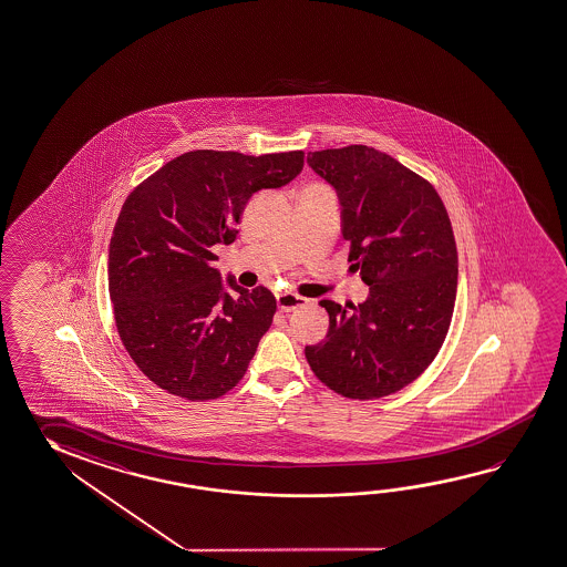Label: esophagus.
Masks as SVG:
<instances>
[{
	"label": "esophagus",
	"instance_id": "34e87169",
	"mask_svg": "<svg viewBox=\"0 0 567 567\" xmlns=\"http://www.w3.org/2000/svg\"><path fill=\"white\" fill-rule=\"evenodd\" d=\"M276 299H278L279 309L286 311V313L293 311L297 307L306 306L307 303L306 297H299L296 296V293H279Z\"/></svg>",
	"mask_w": 567,
	"mask_h": 567
}]
</instances>
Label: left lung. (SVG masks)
Listing matches in <instances>:
<instances>
[{
	"label": "left lung",
	"instance_id": "8db88e82",
	"mask_svg": "<svg viewBox=\"0 0 567 567\" xmlns=\"http://www.w3.org/2000/svg\"><path fill=\"white\" fill-rule=\"evenodd\" d=\"M341 205L352 270L367 299H323L329 331L306 347L327 386L359 400L394 394L432 364L457 296V246L437 190L386 153L367 145L307 153Z\"/></svg>",
	"mask_w": 567,
	"mask_h": 567
}]
</instances>
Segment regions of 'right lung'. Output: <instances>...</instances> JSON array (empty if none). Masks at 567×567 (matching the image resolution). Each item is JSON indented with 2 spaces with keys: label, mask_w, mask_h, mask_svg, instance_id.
<instances>
[{
  "label": "right lung",
  "mask_w": 567,
  "mask_h": 567,
  "mask_svg": "<svg viewBox=\"0 0 567 567\" xmlns=\"http://www.w3.org/2000/svg\"><path fill=\"white\" fill-rule=\"evenodd\" d=\"M303 152L183 153L137 185L110 240V299L137 369L169 394L213 400L236 386L270 329L276 297L213 268L244 207L303 169Z\"/></svg>",
  "instance_id": "right-lung-1"
}]
</instances>
